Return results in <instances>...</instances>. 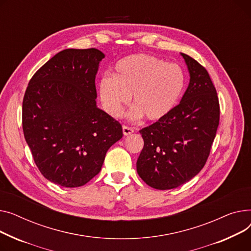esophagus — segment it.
<instances>
[{
    "label": "esophagus",
    "mask_w": 251,
    "mask_h": 251,
    "mask_svg": "<svg viewBox=\"0 0 251 251\" xmlns=\"http://www.w3.org/2000/svg\"><path fill=\"white\" fill-rule=\"evenodd\" d=\"M135 131V129L132 128V127H128V126H123V132H124V135L125 136H129L130 134H132V132Z\"/></svg>",
    "instance_id": "esophagus-1"
}]
</instances>
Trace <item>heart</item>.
<instances>
[{
    "label": "heart",
    "instance_id": "obj_1",
    "mask_svg": "<svg viewBox=\"0 0 251 251\" xmlns=\"http://www.w3.org/2000/svg\"><path fill=\"white\" fill-rule=\"evenodd\" d=\"M186 85L185 73L176 64L149 54L128 55L116 63L112 77L103 76L98 84L103 108L120 117L130 102L131 120L145 115L149 122H161L174 110Z\"/></svg>",
    "mask_w": 251,
    "mask_h": 251
}]
</instances>
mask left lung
I'll use <instances>...</instances> for the list:
<instances>
[{
  "mask_svg": "<svg viewBox=\"0 0 251 251\" xmlns=\"http://www.w3.org/2000/svg\"><path fill=\"white\" fill-rule=\"evenodd\" d=\"M189 84L180 103L161 122L140 130L144 148L137 161L140 177L156 189H171L189 181L210 155L220 120L216 88L193 57L180 53Z\"/></svg>",
  "mask_w": 251,
  "mask_h": 251,
  "instance_id": "obj_1",
  "label": "left lung"
}]
</instances>
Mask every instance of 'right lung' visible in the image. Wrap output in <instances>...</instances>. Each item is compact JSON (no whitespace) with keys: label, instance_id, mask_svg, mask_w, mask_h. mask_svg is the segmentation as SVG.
<instances>
[{"label":"right lung","instance_id":"right-lung-1","mask_svg":"<svg viewBox=\"0 0 251 251\" xmlns=\"http://www.w3.org/2000/svg\"><path fill=\"white\" fill-rule=\"evenodd\" d=\"M104 56L96 49L60 51L34 74L23 98V132L35 164L64 187L90 181L123 138L121 124L96 105L95 77Z\"/></svg>","mask_w":251,"mask_h":251}]
</instances>
